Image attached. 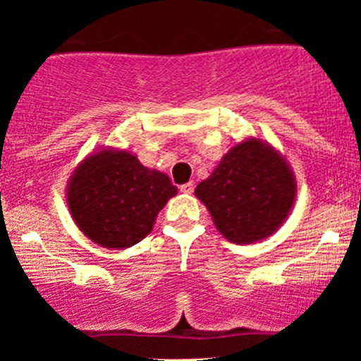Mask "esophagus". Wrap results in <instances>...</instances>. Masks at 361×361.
<instances>
[{"mask_svg":"<svg viewBox=\"0 0 361 361\" xmlns=\"http://www.w3.org/2000/svg\"><path fill=\"white\" fill-rule=\"evenodd\" d=\"M180 192H181V193H186V195L192 193V192H193V183H192V181H190V183L181 185V186H180Z\"/></svg>","mask_w":361,"mask_h":361,"instance_id":"esophagus-1","label":"esophagus"}]
</instances>
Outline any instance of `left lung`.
Returning <instances> with one entry per match:
<instances>
[{
	"instance_id": "left-lung-1",
	"label": "left lung",
	"mask_w": 361,
	"mask_h": 361,
	"mask_svg": "<svg viewBox=\"0 0 361 361\" xmlns=\"http://www.w3.org/2000/svg\"><path fill=\"white\" fill-rule=\"evenodd\" d=\"M195 195L227 241L252 244L287 221L297 183L287 159L270 142L247 137L224 154Z\"/></svg>"
}]
</instances>
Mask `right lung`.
Returning <instances> with one entry per match:
<instances>
[{"instance_id":"1","label":"right lung","mask_w":361,"mask_h":361,"mask_svg":"<svg viewBox=\"0 0 361 361\" xmlns=\"http://www.w3.org/2000/svg\"><path fill=\"white\" fill-rule=\"evenodd\" d=\"M176 193L168 175L146 168L130 151L102 147L74 168L66 202L86 238L126 250L151 233L159 210Z\"/></svg>"}]
</instances>
